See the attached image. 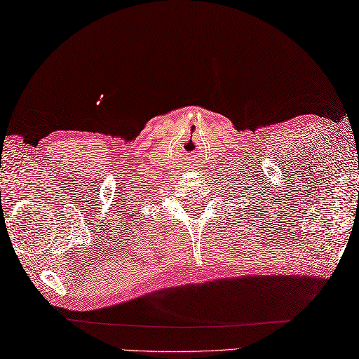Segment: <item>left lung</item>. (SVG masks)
Wrapping results in <instances>:
<instances>
[{
    "mask_svg": "<svg viewBox=\"0 0 359 359\" xmlns=\"http://www.w3.org/2000/svg\"><path fill=\"white\" fill-rule=\"evenodd\" d=\"M248 197H250V195H248ZM255 198V197H253ZM250 200V198H248ZM245 203L247 201H243V206H245ZM242 209V208H241ZM252 209H253V211H255V209H256V205H255V201H252V205H248V206H245V208H243L242 209V212H241V215H239V217L238 219H241L242 217V214H248L250 211H252ZM236 215H238V214H236ZM255 219H258V217H256V215H255ZM262 219V217H261ZM241 223V222H239ZM239 223H238V225H239ZM243 225H245V222H243Z\"/></svg>",
    "mask_w": 359,
    "mask_h": 359,
    "instance_id": "obj_1",
    "label": "left lung"
}]
</instances>
